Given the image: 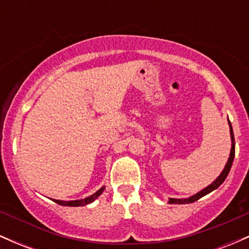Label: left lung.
<instances>
[{
	"label": "left lung",
	"mask_w": 249,
	"mask_h": 249,
	"mask_svg": "<svg viewBox=\"0 0 249 249\" xmlns=\"http://www.w3.org/2000/svg\"><path fill=\"white\" fill-rule=\"evenodd\" d=\"M230 127H231V138H232V148H231L230 158H228L227 164H226V166L224 168V171L221 172V174H220L218 178L215 179V181H213L212 184L210 185V186H207L206 188H204L202 191H200L199 193L194 194V196H191V198H188V199H170V201H168L170 204H191V202L196 201V200L202 198V196H206V194L211 193L212 191L215 190V188H218L220 185H221L222 182L225 181V179L227 178L228 173H230L231 167H232V164H233V160H234V154H235V141H234V133H233L232 125H231V122H230Z\"/></svg>",
	"instance_id": "left-lung-1"
}]
</instances>
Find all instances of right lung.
Wrapping results in <instances>:
<instances>
[{
  "mask_svg": "<svg viewBox=\"0 0 249 249\" xmlns=\"http://www.w3.org/2000/svg\"><path fill=\"white\" fill-rule=\"evenodd\" d=\"M105 187H102L101 190H98L95 194H92V196H88V198L85 199H82V200H73V201H62V200H53V201L57 202L58 205H62V206H73V207H77V206H85V205H89L91 204V202L93 201V200L98 198L99 196L103 193V191H104Z\"/></svg>",
  "mask_w": 249,
  "mask_h": 249,
  "instance_id": "1",
  "label": "right lung"
}]
</instances>
